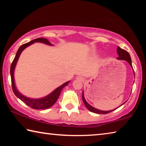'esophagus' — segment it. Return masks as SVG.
Listing matches in <instances>:
<instances>
[{
  "label": "esophagus",
  "mask_w": 146,
  "mask_h": 146,
  "mask_svg": "<svg viewBox=\"0 0 146 146\" xmlns=\"http://www.w3.org/2000/svg\"><path fill=\"white\" fill-rule=\"evenodd\" d=\"M76 80H80V81H83L84 79H83L82 77H81V76H78V77L76 78Z\"/></svg>",
  "instance_id": "1"
}]
</instances>
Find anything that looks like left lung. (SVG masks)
Wrapping results in <instances>:
<instances>
[{"label":"left lung","mask_w":146,"mask_h":146,"mask_svg":"<svg viewBox=\"0 0 146 146\" xmlns=\"http://www.w3.org/2000/svg\"><path fill=\"white\" fill-rule=\"evenodd\" d=\"M117 54L118 55V57H117V59H118V60H123L127 61V62L129 64V65L132 67L131 59V56H130V55L129 54V53H128L127 51H125V50H124V49L120 48V47H118V46L117 47ZM82 100H83L84 103V105L86 106V107L87 108L88 110H90L91 112L98 113V114H107V113H111V111H113L115 110H110V111H102V110H97V109L92 107V106H90L86 101L84 96V92H82Z\"/></svg>","instance_id":"left-lung-1"}]
</instances>
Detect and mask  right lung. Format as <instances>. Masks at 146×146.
Here are the masks:
<instances>
[{"mask_svg":"<svg viewBox=\"0 0 146 146\" xmlns=\"http://www.w3.org/2000/svg\"><path fill=\"white\" fill-rule=\"evenodd\" d=\"M35 42H41L46 44H48L49 46H53V44L49 42L48 39L45 38H38L34 40L29 42L28 43H26L23 44L20 48H19L18 51L16 53L15 57L13 59V62H12L11 68H10V75H11V85H12V90L15 95L16 97H18L19 99H21L23 102H24L26 104L28 105L29 107L35 109V110H46V109H48L51 108L53 105L55 104V103L56 102L58 98L60 95L62 89L67 86L70 81H68L67 82H65L62 85L59 86L58 88L55 89L52 93H51L49 95L46 96L45 97L41 98H37V99H35V98H28L24 96L23 95L19 92V91L17 90L15 84V79H14V71L15 68L16 64L17 61L19 60V58L21 54L24 49L29 46L31 45L32 44Z\"/></svg>","mask_w":146,"mask_h":146,"instance_id":"right-lung-1","label":"right lung"}]
</instances>
